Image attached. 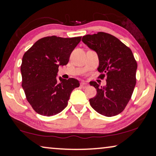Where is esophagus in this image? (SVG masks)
<instances>
[{
  "instance_id": "34e87169",
  "label": "esophagus",
  "mask_w": 156,
  "mask_h": 156,
  "mask_svg": "<svg viewBox=\"0 0 156 156\" xmlns=\"http://www.w3.org/2000/svg\"><path fill=\"white\" fill-rule=\"evenodd\" d=\"M80 85H81V87H82V88H85V87H87V86H88V84H87V83L85 82H81Z\"/></svg>"
}]
</instances>
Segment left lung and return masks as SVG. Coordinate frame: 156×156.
<instances>
[{
  "label": "left lung",
  "mask_w": 156,
  "mask_h": 156,
  "mask_svg": "<svg viewBox=\"0 0 156 156\" xmlns=\"http://www.w3.org/2000/svg\"><path fill=\"white\" fill-rule=\"evenodd\" d=\"M82 41L99 57V78L106 77V87L90 82L97 94L89 99L96 112L111 117L124 110L131 99L136 83L137 62L129 47L111 34L99 32L83 36Z\"/></svg>",
  "instance_id": "left-lung-1"
}]
</instances>
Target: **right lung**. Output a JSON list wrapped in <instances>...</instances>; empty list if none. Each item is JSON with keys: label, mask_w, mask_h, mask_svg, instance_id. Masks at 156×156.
<instances>
[{"label": "right lung", "mask_w": 156, "mask_h": 156, "mask_svg": "<svg viewBox=\"0 0 156 156\" xmlns=\"http://www.w3.org/2000/svg\"><path fill=\"white\" fill-rule=\"evenodd\" d=\"M82 37L63 38L48 36L38 40L23 57L22 87L27 101L35 112L52 116L68 104L77 80L56 78L59 66L66 65Z\"/></svg>", "instance_id": "1"}]
</instances>
